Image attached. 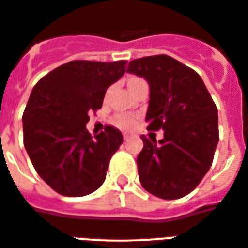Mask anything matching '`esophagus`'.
<instances>
[{"label":"esophagus","instance_id":"1","mask_svg":"<svg viewBox=\"0 0 248 248\" xmlns=\"http://www.w3.org/2000/svg\"><path fill=\"white\" fill-rule=\"evenodd\" d=\"M123 137H124V140H128L131 137V135L129 133H123Z\"/></svg>","mask_w":248,"mask_h":248}]
</instances>
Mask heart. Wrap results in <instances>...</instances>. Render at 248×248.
<instances>
[{
    "label": "heart",
    "mask_w": 248,
    "mask_h": 248,
    "mask_svg": "<svg viewBox=\"0 0 248 248\" xmlns=\"http://www.w3.org/2000/svg\"><path fill=\"white\" fill-rule=\"evenodd\" d=\"M132 80H137V79H132ZM115 123L119 126H123V128H132L136 124V117L133 115H129V113H120L115 119Z\"/></svg>",
    "instance_id": "1"
}]
</instances>
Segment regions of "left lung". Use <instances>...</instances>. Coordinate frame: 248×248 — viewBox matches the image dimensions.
I'll return each instance as SVG.
<instances>
[{
	"instance_id": "1",
	"label": "left lung",
	"mask_w": 248,
	"mask_h": 248,
	"mask_svg": "<svg viewBox=\"0 0 248 248\" xmlns=\"http://www.w3.org/2000/svg\"><path fill=\"white\" fill-rule=\"evenodd\" d=\"M126 72L149 84L148 129L164 139L142 137L137 156L142 187L162 200H177L194 190L209 171L218 133V109L194 70L168 55L135 59Z\"/></svg>"
}]
</instances>
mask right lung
I'll return each instance as SVG.
<instances>
[{
	"label": "right lung",
	"instance_id": "obj_1",
	"mask_svg": "<svg viewBox=\"0 0 248 248\" xmlns=\"http://www.w3.org/2000/svg\"><path fill=\"white\" fill-rule=\"evenodd\" d=\"M126 61H72L54 68L34 86L23 112V144L35 170L51 189L83 197L106 180L122 132L106 126L92 139L88 112L102 108L108 87L125 72Z\"/></svg>",
	"mask_w": 248,
	"mask_h": 248
}]
</instances>
